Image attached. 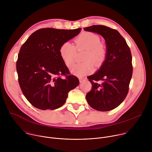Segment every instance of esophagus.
<instances>
[{
    "mask_svg": "<svg viewBox=\"0 0 152 152\" xmlns=\"http://www.w3.org/2000/svg\"><path fill=\"white\" fill-rule=\"evenodd\" d=\"M83 80H84V79H82V78H79V82H80V83L83 82Z\"/></svg>",
    "mask_w": 152,
    "mask_h": 152,
    "instance_id": "obj_1",
    "label": "esophagus"
}]
</instances>
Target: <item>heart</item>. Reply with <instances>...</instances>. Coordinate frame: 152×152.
<instances>
[{"label":"heart","instance_id":"1","mask_svg":"<svg viewBox=\"0 0 152 152\" xmlns=\"http://www.w3.org/2000/svg\"><path fill=\"white\" fill-rule=\"evenodd\" d=\"M75 46L69 41L65 42L59 48L60 56L67 67H71L74 63L76 49L86 48L84 59L82 62L76 64L73 67L72 72L76 76L82 77L91 73L94 70V64L93 59L99 67L104 62L106 49L105 46L100 42V37L93 32H83L75 39Z\"/></svg>","mask_w":152,"mask_h":152}]
</instances>
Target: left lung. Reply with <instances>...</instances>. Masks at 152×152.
<instances>
[{"label": "left lung", "mask_w": 152, "mask_h": 152, "mask_svg": "<svg viewBox=\"0 0 152 152\" xmlns=\"http://www.w3.org/2000/svg\"><path fill=\"white\" fill-rule=\"evenodd\" d=\"M83 29L102 36L106 48V58L101 67L88 77L92 89L86 95V99L96 110H113L123 102L129 91L133 71L131 50L115 29L103 25H93ZM99 80L101 83L97 82Z\"/></svg>", "instance_id": "left-lung-1"}]
</instances>
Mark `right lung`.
<instances>
[{
    "mask_svg": "<svg viewBox=\"0 0 152 152\" xmlns=\"http://www.w3.org/2000/svg\"><path fill=\"white\" fill-rule=\"evenodd\" d=\"M80 30L40 29L21 47L16 63L19 85L26 99L38 109H58L66 102L69 92L79 85L78 78L69 75L59 48ZM64 75L66 77L62 78Z\"/></svg>",
    "mask_w": 152,
    "mask_h": 152,
    "instance_id": "right-lung-1",
    "label": "right lung"
}]
</instances>
